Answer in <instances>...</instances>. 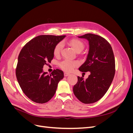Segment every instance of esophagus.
<instances>
[{
	"label": "esophagus",
	"instance_id": "1",
	"mask_svg": "<svg viewBox=\"0 0 133 133\" xmlns=\"http://www.w3.org/2000/svg\"><path fill=\"white\" fill-rule=\"evenodd\" d=\"M64 76H67L68 75H69L70 74L69 73H66V72H64Z\"/></svg>",
	"mask_w": 133,
	"mask_h": 133
}]
</instances>
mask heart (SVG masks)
Returning a JSON list of instances; mask_svg holds the SVG:
<instances>
[{
	"instance_id": "heart-1",
	"label": "heart",
	"mask_w": 133,
	"mask_h": 133,
	"mask_svg": "<svg viewBox=\"0 0 133 133\" xmlns=\"http://www.w3.org/2000/svg\"><path fill=\"white\" fill-rule=\"evenodd\" d=\"M65 43H67L69 45L73 48V50L77 53H79L81 51L84 47V43L78 39H72L68 42L64 41L62 42V44ZM62 44L58 43L55 45L53 53L54 55L56 57L59 56L60 51L62 50ZM78 65V63L76 61H74V60H65L60 63V68L63 69L64 70L66 71H71L73 70L74 68Z\"/></svg>"
}]
</instances>
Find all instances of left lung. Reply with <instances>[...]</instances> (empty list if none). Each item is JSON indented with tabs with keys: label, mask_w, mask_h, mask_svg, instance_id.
Listing matches in <instances>:
<instances>
[{
	"label": "left lung",
	"mask_w": 133,
	"mask_h": 133,
	"mask_svg": "<svg viewBox=\"0 0 133 133\" xmlns=\"http://www.w3.org/2000/svg\"><path fill=\"white\" fill-rule=\"evenodd\" d=\"M78 37L87 39L89 45L87 59L79 70L90 74L86 79L78 76L73 92L81 102L91 104L101 99L111 85L115 71L114 55L109 43L100 36L88 33Z\"/></svg>",
	"instance_id": "left-lung-1"
}]
</instances>
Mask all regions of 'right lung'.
Here are the masks:
<instances>
[{
    "instance_id": "add662e5",
    "label": "right lung",
    "mask_w": 133,
    "mask_h": 133,
    "mask_svg": "<svg viewBox=\"0 0 133 133\" xmlns=\"http://www.w3.org/2000/svg\"><path fill=\"white\" fill-rule=\"evenodd\" d=\"M65 35H42L32 39L22 49L18 59L16 76L27 97L37 103H45L53 98L63 71L54 70L48 75L43 66L53 59L54 49Z\"/></svg>"
}]
</instances>
